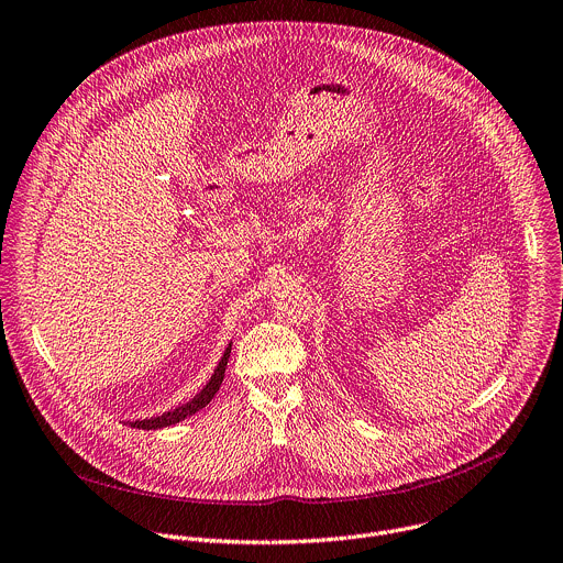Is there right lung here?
<instances>
[{
    "label": "right lung",
    "mask_w": 563,
    "mask_h": 563,
    "mask_svg": "<svg viewBox=\"0 0 563 563\" xmlns=\"http://www.w3.org/2000/svg\"><path fill=\"white\" fill-rule=\"evenodd\" d=\"M230 351H232V344L225 349V353H223L219 366L214 368V376L210 378V383H208V385L201 389V394H197L190 402H185V405H180V407H176V409H172V411H167V413H163V416H158V418L130 422V427H132V429H143V431L165 429V427H169V424H176V422H180V420H185V418L195 416V413L201 411L203 407H208V405L212 402V398L217 396V391L221 389V385H223L225 366H228V360H230Z\"/></svg>",
    "instance_id": "add662e5"
}]
</instances>
